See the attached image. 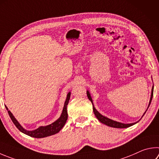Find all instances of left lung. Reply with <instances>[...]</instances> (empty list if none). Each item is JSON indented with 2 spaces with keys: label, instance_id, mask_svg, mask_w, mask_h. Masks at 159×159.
<instances>
[{
  "label": "left lung",
  "instance_id": "1",
  "mask_svg": "<svg viewBox=\"0 0 159 159\" xmlns=\"http://www.w3.org/2000/svg\"><path fill=\"white\" fill-rule=\"evenodd\" d=\"M153 92H154V86H153L152 89V94H151V98H150V101H149V106H148V108L150 105V103H151L152 102V97H153ZM87 96L88 97L89 100L92 103V106H93V111H94V113L95 115V116L97 117V118L98 120H99L101 122L104 124V125H107L108 126H111V127H114V128H120V129H123V128H127L129 127V126H131L132 125H135V123H131V124H123V123H120V122H117L116 121H114V120H112L111 119H109V118L103 116L102 115H101L99 112H98L96 109H95L94 104H93V102H92V99L90 97V94H89V92L87 91ZM145 112L144 113V115L145 114Z\"/></svg>",
  "mask_w": 159,
  "mask_h": 159
}]
</instances>
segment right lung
<instances>
[{
  "instance_id": "right-lung-1",
  "label": "right lung",
  "mask_w": 159,
  "mask_h": 159,
  "mask_svg": "<svg viewBox=\"0 0 159 159\" xmlns=\"http://www.w3.org/2000/svg\"><path fill=\"white\" fill-rule=\"evenodd\" d=\"M70 94H71V92H69L67 94V97L65 102L64 108H63V110H62V115L60 117L59 119L57 120L56 122H54L53 123H52L50 125H48L46 126H40V127L34 130V131H26V130L23 128L22 126L20 125V124L18 122V121H17L15 119V117H14L12 113H11L9 110H8L6 106H5V107H6L8 114H9L11 121H12L13 123L14 124V125L16 126V128L18 129L20 131H21L22 133H24V134L33 138H44V137L50 136V135H54L57 134V133H58L65 125L68 117L67 106L69 103V101H70Z\"/></svg>"
}]
</instances>
